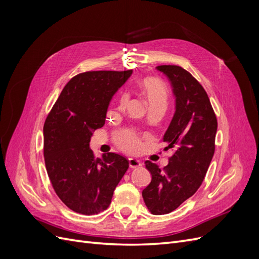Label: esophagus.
Returning a JSON list of instances; mask_svg holds the SVG:
<instances>
[{"instance_id":"obj_1","label":"esophagus","mask_w":259,"mask_h":259,"mask_svg":"<svg viewBox=\"0 0 259 259\" xmlns=\"http://www.w3.org/2000/svg\"><path fill=\"white\" fill-rule=\"evenodd\" d=\"M128 164H130V167H132V168L142 166V162H140L138 159H135V158H130L128 159Z\"/></svg>"}]
</instances>
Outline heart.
I'll list each match as a JSON object with an SVG mask.
<instances>
[{"label": "heart", "mask_w": 259, "mask_h": 259, "mask_svg": "<svg viewBox=\"0 0 259 259\" xmlns=\"http://www.w3.org/2000/svg\"><path fill=\"white\" fill-rule=\"evenodd\" d=\"M142 90L145 94L149 107H167L168 93L164 83L155 77H146L142 81ZM115 142L126 151H134L138 147V139L130 133H119L115 136Z\"/></svg>", "instance_id": "1"}]
</instances>
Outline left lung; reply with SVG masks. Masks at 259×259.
<instances>
[{"instance_id": "8db88e82", "label": "left lung", "mask_w": 259, "mask_h": 259, "mask_svg": "<svg viewBox=\"0 0 259 259\" xmlns=\"http://www.w3.org/2000/svg\"><path fill=\"white\" fill-rule=\"evenodd\" d=\"M173 88L175 113L163 136L165 149L175 148L168 164L161 169L146 161L151 183L143 198L153 215L176 209L197 192L204 179L215 151L217 119L202 85L179 66H158Z\"/></svg>"}]
</instances>
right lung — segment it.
Returning <instances> with one entry per match:
<instances>
[{"instance_id": "obj_1", "label": "right lung", "mask_w": 259, "mask_h": 259, "mask_svg": "<svg viewBox=\"0 0 259 259\" xmlns=\"http://www.w3.org/2000/svg\"><path fill=\"white\" fill-rule=\"evenodd\" d=\"M132 73L127 70L75 75L45 120L46 170L59 199L76 213L94 215L105 210L128 168V161L117 153L95 158L90 142L93 132L104 126L113 95Z\"/></svg>"}]
</instances>
